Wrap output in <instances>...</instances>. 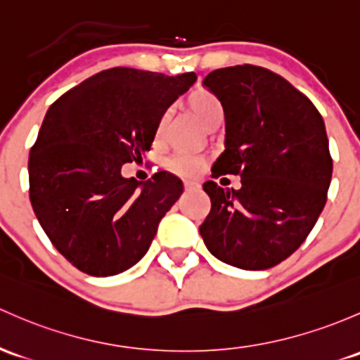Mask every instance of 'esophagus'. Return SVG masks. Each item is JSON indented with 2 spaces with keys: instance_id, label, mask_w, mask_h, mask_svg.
<instances>
[{
  "instance_id": "esophagus-1",
  "label": "esophagus",
  "mask_w": 360,
  "mask_h": 360,
  "mask_svg": "<svg viewBox=\"0 0 360 360\" xmlns=\"http://www.w3.org/2000/svg\"><path fill=\"white\" fill-rule=\"evenodd\" d=\"M196 188H200V184L196 183V181L184 179V190H186V191H191V190H196Z\"/></svg>"
}]
</instances>
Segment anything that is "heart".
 <instances>
[{
  "label": "heart",
  "mask_w": 360,
  "mask_h": 360,
  "mask_svg": "<svg viewBox=\"0 0 360 360\" xmlns=\"http://www.w3.org/2000/svg\"><path fill=\"white\" fill-rule=\"evenodd\" d=\"M188 105H190L191 110L203 120L205 126H209L215 117L222 115V112H224L219 98L207 89L193 91L190 96H188ZM167 120L169 113H162V117L158 119L157 124V138H162V136H164ZM203 165H205V158L198 153H176L167 160V169L170 172L179 174V176H195V174H198L200 170L203 169Z\"/></svg>",
  "instance_id": "b5f03b06"
}]
</instances>
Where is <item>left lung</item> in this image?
Listing matches in <instances>:
<instances>
[{
    "label": "left lung",
    "mask_w": 360,
    "mask_h": 360,
    "mask_svg": "<svg viewBox=\"0 0 360 360\" xmlns=\"http://www.w3.org/2000/svg\"><path fill=\"white\" fill-rule=\"evenodd\" d=\"M203 86L226 119L212 177L234 174L241 188L203 184L212 207L200 234L222 262L269 269L304 243L326 205L333 160L324 120L304 93L262 67L217 69Z\"/></svg>",
    "instance_id": "1"
}]
</instances>
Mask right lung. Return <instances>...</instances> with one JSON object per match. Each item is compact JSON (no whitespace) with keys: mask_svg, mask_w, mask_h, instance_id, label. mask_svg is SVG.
I'll list each match as a JSON object with an SVG mask.
<instances>
[{"mask_svg":"<svg viewBox=\"0 0 360 360\" xmlns=\"http://www.w3.org/2000/svg\"><path fill=\"white\" fill-rule=\"evenodd\" d=\"M195 81L193 72L115 67L48 108L29 155V198L53 247L79 271L119 274L148 252L183 181L160 170L138 183L120 169L150 150L162 113Z\"/></svg>","mask_w":360,"mask_h":360,"instance_id":"right-lung-1","label":"right lung"}]
</instances>
